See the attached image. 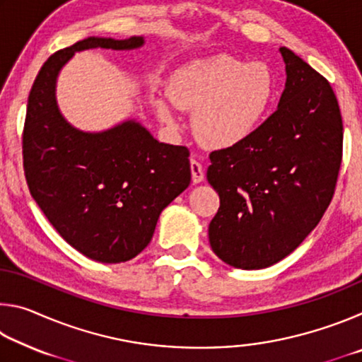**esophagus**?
Segmentation results:
<instances>
[{"mask_svg":"<svg viewBox=\"0 0 362 362\" xmlns=\"http://www.w3.org/2000/svg\"><path fill=\"white\" fill-rule=\"evenodd\" d=\"M189 169H192V180L193 183H199L204 180V170H203V166L196 161L194 158L189 159Z\"/></svg>","mask_w":362,"mask_h":362,"instance_id":"1","label":"esophagus"}]
</instances>
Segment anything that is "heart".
Wrapping results in <instances>:
<instances>
[{
    "label": "heart",
    "mask_w": 362,
    "mask_h": 362,
    "mask_svg": "<svg viewBox=\"0 0 362 362\" xmlns=\"http://www.w3.org/2000/svg\"><path fill=\"white\" fill-rule=\"evenodd\" d=\"M276 95V81L265 64H246L230 54L193 60L169 81L170 102L155 100L159 118L177 126L175 107L194 112L193 129L206 146L226 148L259 129Z\"/></svg>",
    "instance_id": "b5f03b06"
}]
</instances>
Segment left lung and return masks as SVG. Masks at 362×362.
Here are the masks:
<instances>
[{
  "label": "left lung",
  "mask_w": 362,
  "mask_h": 362,
  "mask_svg": "<svg viewBox=\"0 0 362 362\" xmlns=\"http://www.w3.org/2000/svg\"><path fill=\"white\" fill-rule=\"evenodd\" d=\"M286 88L252 136L209 155L207 182L220 207L209 223L218 259L241 269L283 260L332 201L343 150L339 102L326 78L279 47Z\"/></svg>",
  "instance_id": "left-lung-1"
}]
</instances>
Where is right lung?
<instances>
[{"label":"right lung","instance_id":"obj_1","mask_svg":"<svg viewBox=\"0 0 362 362\" xmlns=\"http://www.w3.org/2000/svg\"><path fill=\"white\" fill-rule=\"evenodd\" d=\"M129 40L86 38L49 57L28 95L23 173L36 204L78 252L102 263L127 262L148 246L158 217L189 185L187 146L161 144L136 121L83 132L59 112L56 79L84 49H136Z\"/></svg>","mask_w":362,"mask_h":362}]
</instances>
